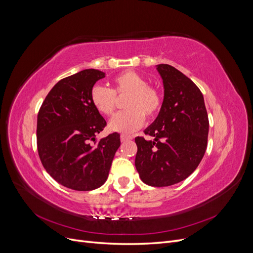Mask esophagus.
<instances>
[{
	"instance_id": "esophagus-1",
	"label": "esophagus",
	"mask_w": 253,
	"mask_h": 253,
	"mask_svg": "<svg viewBox=\"0 0 253 253\" xmlns=\"http://www.w3.org/2000/svg\"><path fill=\"white\" fill-rule=\"evenodd\" d=\"M133 137L131 136V135H126V134H122L121 136H120V139H121V141H126V140H129V139H132Z\"/></svg>"
}]
</instances>
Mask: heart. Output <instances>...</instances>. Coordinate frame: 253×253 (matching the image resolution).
<instances>
[{
  "label": "heart",
  "instance_id": "obj_1",
  "mask_svg": "<svg viewBox=\"0 0 253 253\" xmlns=\"http://www.w3.org/2000/svg\"><path fill=\"white\" fill-rule=\"evenodd\" d=\"M127 95L125 101L126 111L117 114L110 121L112 131L129 134L142 126L144 116L152 119L159 113L163 96L157 87L148 84L140 74L126 71L113 79V89L101 84L90 88L89 98L94 108L104 116H112L117 108V96Z\"/></svg>",
  "mask_w": 253,
  "mask_h": 253
}]
</instances>
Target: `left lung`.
<instances>
[{
  "label": "left lung",
  "mask_w": 253,
  "mask_h": 253,
  "mask_svg": "<svg viewBox=\"0 0 253 253\" xmlns=\"http://www.w3.org/2000/svg\"><path fill=\"white\" fill-rule=\"evenodd\" d=\"M165 97L162 109L144 134L136 137L135 167L152 187L175 185L192 174L208 143L209 119L204 96L196 84L169 64L157 65Z\"/></svg>",
  "instance_id": "obj_1"
}]
</instances>
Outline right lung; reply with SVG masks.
<instances>
[{"mask_svg": "<svg viewBox=\"0 0 253 253\" xmlns=\"http://www.w3.org/2000/svg\"><path fill=\"white\" fill-rule=\"evenodd\" d=\"M103 77V72L89 68L61 79L38 113L37 145L44 169L61 185L76 191L103 185L120 145L116 132L100 140L95 138L106 121L91 104L89 93Z\"/></svg>", "mask_w": 253, "mask_h": 253, "instance_id": "add662e5", "label": "right lung"}]
</instances>
